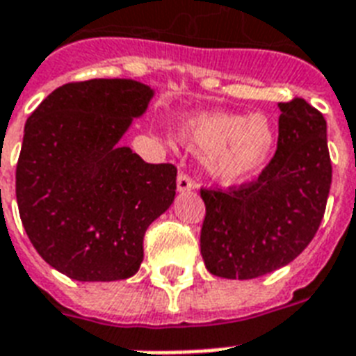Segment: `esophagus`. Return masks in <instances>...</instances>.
Wrapping results in <instances>:
<instances>
[{
    "label": "esophagus",
    "instance_id": "esophagus-1",
    "mask_svg": "<svg viewBox=\"0 0 356 356\" xmlns=\"http://www.w3.org/2000/svg\"><path fill=\"white\" fill-rule=\"evenodd\" d=\"M195 188V181L190 175H186V173H179L177 177V190L179 192H190V190Z\"/></svg>",
    "mask_w": 356,
    "mask_h": 356
}]
</instances>
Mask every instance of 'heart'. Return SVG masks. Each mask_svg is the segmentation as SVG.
Wrapping results in <instances>:
<instances>
[{
	"label": "heart",
	"mask_w": 356,
	"mask_h": 356,
	"mask_svg": "<svg viewBox=\"0 0 356 356\" xmlns=\"http://www.w3.org/2000/svg\"><path fill=\"white\" fill-rule=\"evenodd\" d=\"M179 138L186 147L207 153V170L223 184L254 175L268 161L275 129L264 114L205 113L181 123Z\"/></svg>",
	"instance_id": "b5f03b06"
}]
</instances>
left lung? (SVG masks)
I'll use <instances>...</instances> for the list:
<instances>
[{
  "label": "left lung",
  "instance_id": "obj_1",
  "mask_svg": "<svg viewBox=\"0 0 356 356\" xmlns=\"http://www.w3.org/2000/svg\"><path fill=\"white\" fill-rule=\"evenodd\" d=\"M279 108L277 151L259 177L201 188V254L212 275L243 281L290 264L325 214L332 179L325 118L301 97Z\"/></svg>",
  "mask_w": 356,
  "mask_h": 356
}]
</instances>
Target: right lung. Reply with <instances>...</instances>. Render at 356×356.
Segmentation results:
<instances>
[{
    "label": "right lung",
    "instance_id": "obj_1",
    "mask_svg": "<svg viewBox=\"0 0 356 356\" xmlns=\"http://www.w3.org/2000/svg\"><path fill=\"white\" fill-rule=\"evenodd\" d=\"M155 92L133 79L53 90L25 123L16 166L22 223L42 259L75 281H120L175 197L177 168L147 164L120 140Z\"/></svg>",
    "mask_w": 356,
    "mask_h": 356
}]
</instances>
